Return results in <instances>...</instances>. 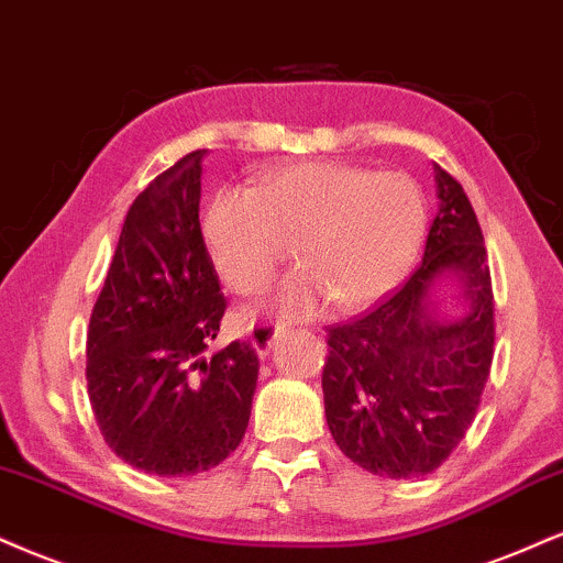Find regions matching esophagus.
I'll list each match as a JSON object with an SVG mask.
<instances>
[{"label": "esophagus", "instance_id": "obj_1", "mask_svg": "<svg viewBox=\"0 0 563 563\" xmlns=\"http://www.w3.org/2000/svg\"><path fill=\"white\" fill-rule=\"evenodd\" d=\"M283 335V328L280 324H273V322H260L252 328V346L256 349V354L262 358L269 356V351H273L275 341Z\"/></svg>", "mask_w": 563, "mask_h": 563}]
</instances>
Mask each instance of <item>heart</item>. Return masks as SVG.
<instances>
[{
  "instance_id": "1",
  "label": "heart",
  "mask_w": 563,
  "mask_h": 563,
  "mask_svg": "<svg viewBox=\"0 0 563 563\" xmlns=\"http://www.w3.org/2000/svg\"><path fill=\"white\" fill-rule=\"evenodd\" d=\"M207 241L235 294H260L290 256L301 267L277 286L269 309L314 314L324 301L351 311L390 294L428 233L417 183L349 162H296L264 173L260 186H228L207 209Z\"/></svg>"
}]
</instances>
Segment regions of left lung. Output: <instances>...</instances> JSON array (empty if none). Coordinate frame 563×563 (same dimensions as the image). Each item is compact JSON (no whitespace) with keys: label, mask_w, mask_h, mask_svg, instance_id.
Segmentation results:
<instances>
[{"label":"left lung","mask_w":563,"mask_h":563,"mask_svg":"<svg viewBox=\"0 0 563 563\" xmlns=\"http://www.w3.org/2000/svg\"><path fill=\"white\" fill-rule=\"evenodd\" d=\"M438 214L422 264L390 299L328 330L330 435L351 462L390 479L435 472L477 415L496 343L493 283L462 183L435 165ZM454 275L465 311L443 321L434 288Z\"/></svg>","instance_id":"obj_1"}]
</instances>
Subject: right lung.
<instances>
[{
    "label": "right lung",
    "mask_w": 563,
    "mask_h": 563,
    "mask_svg": "<svg viewBox=\"0 0 563 563\" xmlns=\"http://www.w3.org/2000/svg\"><path fill=\"white\" fill-rule=\"evenodd\" d=\"M205 154H186L135 196L88 324L101 435L159 477L207 472L239 449L260 375L252 343L209 349L228 303L199 225Z\"/></svg>",
    "instance_id": "right-lung-1"
}]
</instances>
